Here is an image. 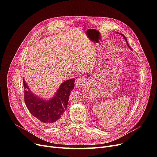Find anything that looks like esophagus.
<instances>
[{
    "mask_svg": "<svg viewBox=\"0 0 157 157\" xmlns=\"http://www.w3.org/2000/svg\"><path fill=\"white\" fill-rule=\"evenodd\" d=\"M84 84H85V79L83 78H79L75 83V85H76V86L77 88H79V87H81L84 86Z\"/></svg>",
    "mask_w": 157,
    "mask_h": 157,
    "instance_id": "esophagus-1",
    "label": "esophagus"
}]
</instances>
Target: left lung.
<instances>
[{"label":"left lung","mask_w":157,"mask_h":157,"mask_svg":"<svg viewBox=\"0 0 157 157\" xmlns=\"http://www.w3.org/2000/svg\"><path fill=\"white\" fill-rule=\"evenodd\" d=\"M118 34H119L120 35H121V36H122L123 37V38H124V39H125V41H126V43H127V46H128V48H129L130 49H131V48H130V46H129V44H128V42H127V40L126 37H125V36H124V35H123V34H121V33H118Z\"/></svg>","instance_id":"8db88e82"}]
</instances>
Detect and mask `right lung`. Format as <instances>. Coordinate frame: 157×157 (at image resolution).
<instances>
[{
    "instance_id": "right-lung-1",
    "label": "right lung",
    "mask_w": 157,
    "mask_h": 157,
    "mask_svg": "<svg viewBox=\"0 0 157 157\" xmlns=\"http://www.w3.org/2000/svg\"><path fill=\"white\" fill-rule=\"evenodd\" d=\"M24 99L27 108L34 117L45 124L53 126L61 122L67 109L71 92L74 89V78L61 83L53 97L44 99L33 93L23 79Z\"/></svg>"
}]
</instances>
